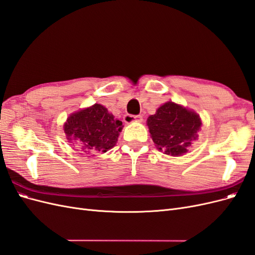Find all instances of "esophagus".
I'll use <instances>...</instances> for the list:
<instances>
[{"label": "esophagus", "instance_id": "obj_1", "mask_svg": "<svg viewBox=\"0 0 255 255\" xmlns=\"http://www.w3.org/2000/svg\"><path fill=\"white\" fill-rule=\"evenodd\" d=\"M126 123H132V122H141L142 121V117L141 116H134V115H128L127 114L123 118Z\"/></svg>", "mask_w": 255, "mask_h": 255}]
</instances>
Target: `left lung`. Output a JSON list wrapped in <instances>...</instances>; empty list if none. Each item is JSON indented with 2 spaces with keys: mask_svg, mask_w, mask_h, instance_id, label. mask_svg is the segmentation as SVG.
Here are the masks:
<instances>
[{
  "mask_svg": "<svg viewBox=\"0 0 255 255\" xmlns=\"http://www.w3.org/2000/svg\"><path fill=\"white\" fill-rule=\"evenodd\" d=\"M146 125L159 151L167 155L181 156L198 138L202 122L194 111L169 101L146 119Z\"/></svg>",
  "mask_w": 255,
  "mask_h": 255,
  "instance_id": "obj_1",
  "label": "left lung"
}]
</instances>
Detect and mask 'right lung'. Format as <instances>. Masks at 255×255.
Wrapping results in <instances>:
<instances>
[{
  "mask_svg": "<svg viewBox=\"0 0 255 255\" xmlns=\"http://www.w3.org/2000/svg\"><path fill=\"white\" fill-rule=\"evenodd\" d=\"M122 122L115 119L101 104H94L87 109L70 115L64 125L69 142L75 143L85 153L109 151L116 145Z\"/></svg>",
  "mask_w": 255,
  "mask_h": 255,
  "instance_id": "obj_1",
  "label": "right lung"
}]
</instances>
